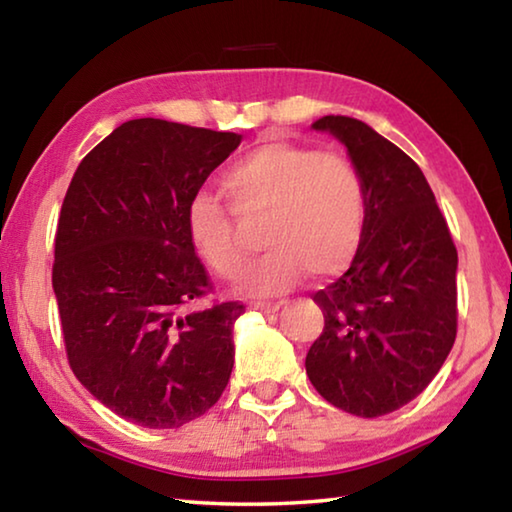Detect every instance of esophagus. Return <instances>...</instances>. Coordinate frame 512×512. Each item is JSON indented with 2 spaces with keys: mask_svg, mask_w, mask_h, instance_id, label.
Returning <instances> with one entry per match:
<instances>
[{
  "mask_svg": "<svg viewBox=\"0 0 512 512\" xmlns=\"http://www.w3.org/2000/svg\"><path fill=\"white\" fill-rule=\"evenodd\" d=\"M282 307V302H250V309L262 311V314H275Z\"/></svg>",
  "mask_w": 512,
  "mask_h": 512,
  "instance_id": "1",
  "label": "esophagus"
}]
</instances>
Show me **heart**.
Returning <instances> with one entry per match:
<instances>
[{"label":"heart","instance_id":"b5f03b06","mask_svg":"<svg viewBox=\"0 0 512 512\" xmlns=\"http://www.w3.org/2000/svg\"><path fill=\"white\" fill-rule=\"evenodd\" d=\"M230 203L196 194L187 207L189 241L223 280H235L248 246L239 221L262 223L264 257L244 275L250 293L289 289L309 273L327 280L348 271L368 228V189L361 171L336 151L266 142L223 171Z\"/></svg>","mask_w":512,"mask_h":512}]
</instances>
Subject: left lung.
I'll use <instances>...</instances> for the list:
<instances>
[{
  "label": "left lung",
  "mask_w": 512,
  "mask_h": 512,
  "mask_svg": "<svg viewBox=\"0 0 512 512\" xmlns=\"http://www.w3.org/2000/svg\"><path fill=\"white\" fill-rule=\"evenodd\" d=\"M314 128L348 146L366 180L368 228L348 271L311 296L325 327L305 368L336 409L379 418L415 400L452 350L458 253L409 155L352 117L327 115Z\"/></svg>",
  "instance_id": "1"
}]
</instances>
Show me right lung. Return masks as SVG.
<instances>
[{"label": "right lung", "instance_id": "add662e5", "mask_svg": "<svg viewBox=\"0 0 512 512\" xmlns=\"http://www.w3.org/2000/svg\"><path fill=\"white\" fill-rule=\"evenodd\" d=\"M241 135L131 119L81 160L58 216L51 282L69 368L124 420L178 429L212 409L235 363L239 300L212 291L187 207Z\"/></svg>", "mask_w": 512, "mask_h": 512}]
</instances>
